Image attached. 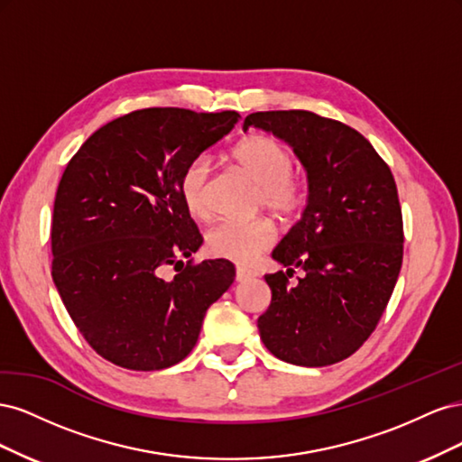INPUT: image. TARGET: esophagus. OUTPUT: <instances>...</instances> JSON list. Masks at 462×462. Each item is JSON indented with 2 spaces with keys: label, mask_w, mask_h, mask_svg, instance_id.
<instances>
[{
  "label": "esophagus",
  "mask_w": 462,
  "mask_h": 462,
  "mask_svg": "<svg viewBox=\"0 0 462 462\" xmlns=\"http://www.w3.org/2000/svg\"><path fill=\"white\" fill-rule=\"evenodd\" d=\"M254 277H256V272L245 270V268H236V282H239V283L250 282V279H254Z\"/></svg>",
  "instance_id": "34e87169"
}]
</instances>
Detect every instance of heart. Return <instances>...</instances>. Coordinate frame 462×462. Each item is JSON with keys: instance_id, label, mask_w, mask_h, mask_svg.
Instances as JSON below:
<instances>
[{"instance_id": "heart-1", "label": "heart", "mask_w": 462, "mask_h": 462, "mask_svg": "<svg viewBox=\"0 0 462 462\" xmlns=\"http://www.w3.org/2000/svg\"><path fill=\"white\" fill-rule=\"evenodd\" d=\"M235 163L253 177L260 194V206H265L277 217H292L304 204L306 190L292 175L295 156L291 148L273 136L250 134L231 152ZM214 162L206 153L187 163L179 179V194L187 212L197 219L212 216ZM275 241V227L268 219L248 223L223 221L206 235L208 253L239 265L253 263Z\"/></svg>"}]
</instances>
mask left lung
<instances>
[{"label":"left lung","instance_id":"obj_1","mask_svg":"<svg viewBox=\"0 0 462 462\" xmlns=\"http://www.w3.org/2000/svg\"><path fill=\"white\" fill-rule=\"evenodd\" d=\"M256 127L285 141L300 160L309 200L265 275L272 304L258 318L268 351L318 368L348 358L375 329L402 263V216L395 179L358 131L312 111H258ZM303 270L300 283L288 277Z\"/></svg>","mask_w":462,"mask_h":462}]
</instances>
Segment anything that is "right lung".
Instances as JSON below:
<instances>
[{"label":"right lung","mask_w":462,"mask_h":462,"mask_svg":"<svg viewBox=\"0 0 462 462\" xmlns=\"http://www.w3.org/2000/svg\"><path fill=\"white\" fill-rule=\"evenodd\" d=\"M236 111L148 107L109 121L60 180L51 277L94 351L127 370H163L199 341L206 310L233 279L227 260L190 258L202 245L179 194L190 160L239 123ZM165 264L178 273L167 282Z\"/></svg>","instance_id":"add662e5"}]
</instances>
